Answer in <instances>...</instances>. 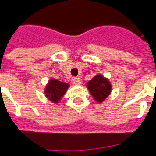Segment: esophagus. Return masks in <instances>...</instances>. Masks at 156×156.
<instances>
[{
    "mask_svg": "<svg viewBox=\"0 0 156 156\" xmlns=\"http://www.w3.org/2000/svg\"><path fill=\"white\" fill-rule=\"evenodd\" d=\"M73 83L76 85H78L80 84V83H81V79L78 77H76V78H73Z\"/></svg>",
    "mask_w": 156,
    "mask_h": 156,
    "instance_id": "esophagus-1",
    "label": "esophagus"
}]
</instances>
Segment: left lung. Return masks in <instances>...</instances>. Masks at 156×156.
Here are the masks:
<instances>
[{
    "label": "left lung",
    "mask_w": 156,
    "mask_h": 156,
    "mask_svg": "<svg viewBox=\"0 0 156 156\" xmlns=\"http://www.w3.org/2000/svg\"><path fill=\"white\" fill-rule=\"evenodd\" d=\"M90 94L98 102H103L111 91V85L106 78L97 75L87 83Z\"/></svg>",
    "instance_id": "obj_1"
}]
</instances>
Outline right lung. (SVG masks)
<instances>
[{"instance_id":"right-lung-1","label":"right lung","mask_w":156,"mask_h":156,"mask_svg":"<svg viewBox=\"0 0 156 156\" xmlns=\"http://www.w3.org/2000/svg\"><path fill=\"white\" fill-rule=\"evenodd\" d=\"M68 88V84L67 83L56 79H51L46 88L45 94L51 101L56 103L64 95Z\"/></svg>"}]
</instances>
